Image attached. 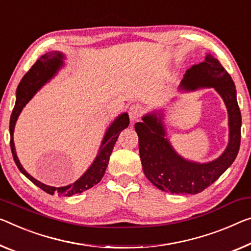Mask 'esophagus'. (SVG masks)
I'll return each instance as SVG.
<instances>
[{
  "instance_id": "obj_1",
  "label": "esophagus",
  "mask_w": 251,
  "mask_h": 251,
  "mask_svg": "<svg viewBox=\"0 0 251 251\" xmlns=\"http://www.w3.org/2000/svg\"><path fill=\"white\" fill-rule=\"evenodd\" d=\"M142 114V107L139 104H134V105L130 106L129 109V117L131 122H136L140 115Z\"/></svg>"
}]
</instances>
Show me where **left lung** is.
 I'll return each instance as SVG.
<instances>
[{
  "label": "left lung",
  "mask_w": 251,
  "mask_h": 251,
  "mask_svg": "<svg viewBox=\"0 0 251 251\" xmlns=\"http://www.w3.org/2000/svg\"><path fill=\"white\" fill-rule=\"evenodd\" d=\"M214 88L228 111L229 142L225 151L209 163L185 159L166 137L164 110L158 109L142 117L134 125L139 137L142 169L157 188L172 194H198L213 184L238 155L241 139V113L236 86L220 61L207 53L205 60L187 69L179 84V92Z\"/></svg>",
  "instance_id": "1"
}]
</instances>
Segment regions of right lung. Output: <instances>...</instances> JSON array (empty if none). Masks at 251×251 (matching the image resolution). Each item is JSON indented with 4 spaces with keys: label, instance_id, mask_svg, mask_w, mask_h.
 Instances as JSON below:
<instances>
[{
    "label": "right lung",
    "instance_id": "right-lung-1",
    "mask_svg": "<svg viewBox=\"0 0 251 251\" xmlns=\"http://www.w3.org/2000/svg\"><path fill=\"white\" fill-rule=\"evenodd\" d=\"M65 58H66V57H65L64 53L57 51V50L45 53L44 56H41L40 58L36 61V64L33 65L31 69L23 76V78L21 79V82L17 88V101H15L14 109L12 111V114H11L10 119V146L15 165L18 166L19 171H20L26 178L31 180L34 185H37L38 187H40L41 190H44L50 195H53L55 193H57L59 196H72L75 194H79V193H83L84 191H87L88 188L95 186V185L102 179V177L105 174L111 152H112L115 142L118 140L119 134H120L122 130L128 128L130 121L129 115L126 112L115 118V120L111 123L109 128L106 129L105 133H104L101 146H100L98 155H96L93 163L91 164L90 167L86 169V172L84 173L78 179L75 180L74 183L67 185V186H49V185H46L39 182V180H37L36 178H33L29 173H26L25 169L22 167L20 160H19V158L17 156V151H15L13 141L15 123H17L19 115H20L23 107L25 106V104L33 98V95L36 94L45 84H47L52 77L56 76V74L59 72V69L61 67H64Z\"/></svg>",
    "mask_w": 251,
    "mask_h": 251
}]
</instances>
